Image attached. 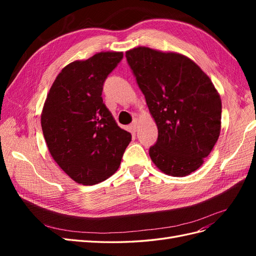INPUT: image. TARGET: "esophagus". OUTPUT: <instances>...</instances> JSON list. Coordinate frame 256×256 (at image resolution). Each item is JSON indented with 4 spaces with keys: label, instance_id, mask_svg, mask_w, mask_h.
Masks as SVG:
<instances>
[{
    "label": "esophagus",
    "instance_id": "obj_1",
    "mask_svg": "<svg viewBox=\"0 0 256 256\" xmlns=\"http://www.w3.org/2000/svg\"><path fill=\"white\" fill-rule=\"evenodd\" d=\"M138 120L136 118L134 120V122L131 124V126H130V129L132 130V131H136V129H138Z\"/></svg>",
    "mask_w": 256,
    "mask_h": 256
}]
</instances>
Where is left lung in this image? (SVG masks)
<instances>
[{
	"mask_svg": "<svg viewBox=\"0 0 256 256\" xmlns=\"http://www.w3.org/2000/svg\"><path fill=\"white\" fill-rule=\"evenodd\" d=\"M126 58L158 127L152 161L170 176L196 171L221 131V98L212 80L177 52L140 46L126 51Z\"/></svg>",
	"mask_w": 256,
	"mask_h": 256,
	"instance_id": "8db88e82",
	"label": "left lung"
}]
</instances>
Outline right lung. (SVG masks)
I'll list each match as a JSON object with an SVG mask.
<instances>
[{"label": "right lung", "mask_w": 256, "mask_h": 256, "mask_svg": "<svg viewBox=\"0 0 256 256\" xmlns=\"http://www.w3.org/2000/svg\"><path fill=\"white\" fill-rule=\"evenodd\" d=\"M122 52L102 51L62 69L42 111L49 152L76 182L96 184L120 166L131 134L122 129L102 97V85Z\"/></svg>", "instance_id": "right-lung-1"}]
</instances>
